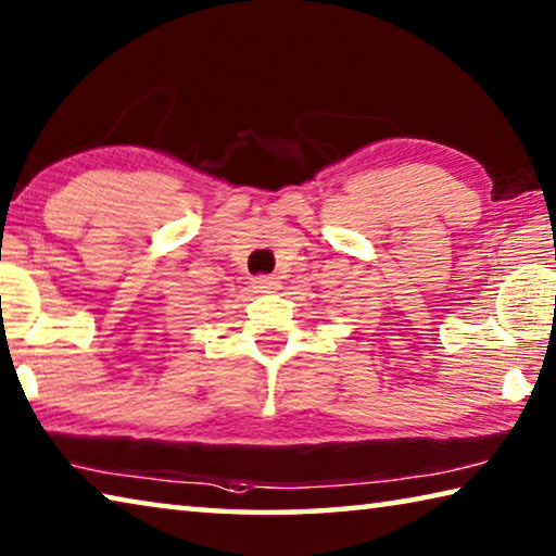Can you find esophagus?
I'll return each instance as SVG.
<instances>
[{
    "label": "esophagus",
    "instance_id": "1",
    "mask_svg": "<svg viewBox=\"0 0 556 556\" xmlns=\"http://www.w3.org/2000/svg\"><path fill=\"white\" fill-rule=\"evenodd\" d=\"M281 287V281H279V277H275V275H265V277H255L252 279V289L257 291V294H275V291Z\"/></svg>",
    "mask_w": 556,
    "mask_h": 556
}]
</instances>
